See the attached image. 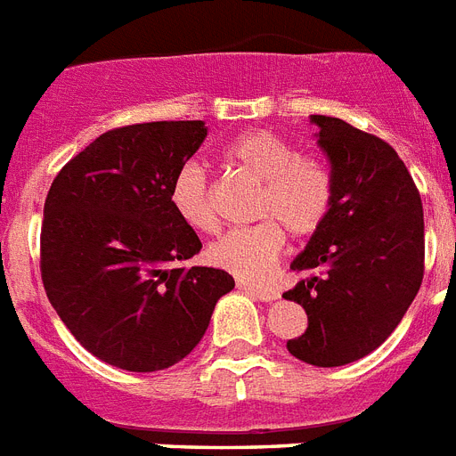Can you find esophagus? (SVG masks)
<instances>
[{
  "label": "esophagus",
  "mask_w": 456,
  "mask_h": 456,
  "mask_svg": "<svg viewBox=\"0 0 456 456\" xmlns=\"http://www.w3.org/2000/svg\"><path fill=\"white\" fill-rule=\"evenodd\" d=\"M236 288L239 290H246L250 295H255L262 302H272V299H279V290L273 286H260V283H248V281H236Z\"/></svg>",
  "instance_id": "1"
}]
</instances>
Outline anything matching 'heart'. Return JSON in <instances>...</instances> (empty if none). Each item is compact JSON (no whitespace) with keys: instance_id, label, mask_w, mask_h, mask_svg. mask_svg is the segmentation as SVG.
I'll list each match as a JSON object with an SVG mask.
<instances>
[{"instance_id":"heart-1","label":"heart","mask_w":456,"mask_h":456,"mask_svg":"<svg viewBox=\"0 0 456 456\" xmlns=\"http://www.w3.org/2000/svg\"><path fill=\"white\" fill-rule=\"evenodd\" d=\"M222 159L232 168L260 183L253 216L260 222L234 229L208 248V260L239 279H262L279 260L286 232L297 239L323 227L335 201V177L328 161L297 150L272 131H248L222 147ZM170 203L177 217L201 234L217 229L213 191L206 170L187 161L170 184Z\"/></svg>"}]
</instances>
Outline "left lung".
I'll return each mask as SVG.
<instances>
[{
	"label": "left lung",
	"instance_id": "obj_1",
	"mask_svg": "<svg viewBox=\"0 0 456 456\" xmlns=\"http://www.w3.org/2000/svg\"><path fill=\"white\" fill-rule=\"evenodd\" d=\"M330 161L335 201L325 224L292 260L302 273L283 297L306 312L288 351L318 368L368 356L401 323L424 279V210L388 142L335 117L312 114Z\"/></svg>",
	"mask_w": 456,
	"mask_h": 456
}]
</instances>
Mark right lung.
Instances as JSON below:
<instances>
[{
  "label": "right lung",
  "instance_id": "1",
  "mask_svg": "<svg viewBox=\"0 0 456 456\" xmlns=\"http://www.w3.org/2000/svg\"><path fill=\"white\" fill-rule=\"evenodd\" d=\"M208 135L203 121L102 133L55 175L42 224V281L74 339L128 372L183 361L234 279L183 266L201 240L177 217L170 184Z\"/></svg>",
  "mask_w": 456,
  "mask_h": 456
}]
</instances>
